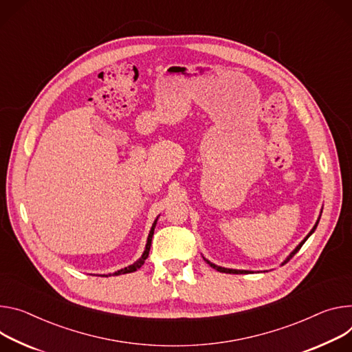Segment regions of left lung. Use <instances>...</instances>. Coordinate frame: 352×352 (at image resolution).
Masks as SVG:
<instances>
[{
    "mask_svg": "<svg viewBox=\"0 0 352 352\" xmlns=\"http://www.w3.org/2000/svg\"><path fill=\"white\" fill-rule=\"evenodd\" d=\"M322 212H323V209H322ZM322 212H320V216H322ZM320 216H318V219H317V221H316V225H314V226H313V229L309 232V234H307V236H306V237H305V239H303V240L296 245V248H295L289 255H287V257L283 260V263H282L280 265H285L287 261H289V260L294 257V255L300 250V247L305 244V241H306V240H307V239L314 233V230H316V228H317V225H318V221H320ZM204 260H205V261H206L212 268L217 270L219 272H226V274H252V272H254V271H248V270H233V268H225V267H220V265H216V264L210 263V261H209V260H206L205 257H204ZM258 272H260V271H258ZM261 272H263V271H261ZM264 272H265V271H264Z\"/></svg>",
    "mask_w": 352,
    "mask_h": 352,
    "instance_id": "1",
    "label": "left lung"
}]
</instances>
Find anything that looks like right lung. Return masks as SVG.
<instances>
[{
    "mask_svg": "<svg viewBox=\"0 0 352 352\" xmlns=\"http://www.w3.org/2000/svg\"><path fill=\"white\" fill-rule=\"evenodd\" d=\"M158 216H160V214H158ZM158 216L155 217V220H154V223H153V226H151V229H150V233H148V236H147V243H146V247H144V251H143V254H142V257H140L138 261H135L133 264H131V265H127V267H124V268H122V270H118V271H115V272H112V274H104V275H101V276H111V275H122V274L135 272V271H138V270L144 264L146 258L148 257L150 247H151V240H153V234H154V229H155V225H157Z\"/></svg>",
    "mask_w": 352,
    "mask_h": 352,
    "instance_id": "right-lung-1",
    "label": "right lung"
}]
</instances>
